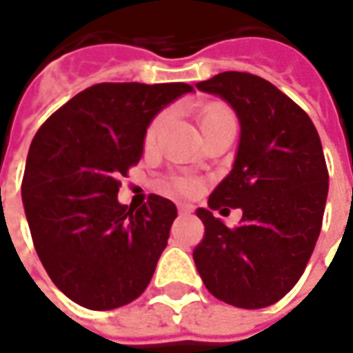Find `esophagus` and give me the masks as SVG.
<instances>
[{"label": "esophagus", "instance_id": "1", "mask_svg": "<svg viewBox=\"0 0 353 353\" xmlns=\"http://www.w3.org/2000/svg\"><path fill=\"white\" fill-rule=\"evenodd\" d=\"M177 212H179V214H191V212H193V206L187 204V202H177Z\"/></svg>", "mask_w": 353, "mask_h": 353}]
</instances>
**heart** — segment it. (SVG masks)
<instances>
[{
  "instance_id": "1",
  "label": "heart",
  "mask_w": 353,
  "mask_h": 353,
  "mask_svg": "<svg viewBox=\"0 0 353 353\" xmlns=\"http://www.w3.org/2000/svg\"><path fill=\"white\" fill-rule=\"evenodd\" d=\"M196 120H199L201 134L204 135L206 132L214 130L216 125L223 124V122H231L233 114H231V110L223 103H210V105H206L199 112ZM164 124H166V114H159L157 118H152V122L147 128V132H145V147L147 149L154 147V143L159 139V134L162 132ZM159 189L166 194H193L199 189V181L193 179V177L185 176L164 177V179L159 181Z\"/></svg>"
}]
</instances>
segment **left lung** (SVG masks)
<instances>
[{
    "label": "left lung",
    "mask_w": 353,
    "mask_h": 353,
    "mask_svg": "<svg viewBox=\"0 0 353 353\" xmlns=\"http://www.w3.org/2000/svg\"><path fill=\"white\" fill-rule=\"evenodd\" d=\"M196 88L219 95L241 122L229 176L196 216L204 239L193 250L214 296L245 310L279 302L302 277L321 231L329 172L314 122L273 83L248 72H221ZM241 208L228 228L212 210Z\"/></svg>",
    "instance_id": "obj_1"
}]
</instances>
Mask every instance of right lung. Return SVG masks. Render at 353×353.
I'll return each instance as SVG.
<instances>
[{"mask_svg":"<svg viewBox=\"0 0 353 353\" xmlns=\"http://www.w3.org/2000/svg\"><path fill=\"white\" fill-rule=\"evenodd\" d=\"M189 83H97L53 112L32 139L22 202L51 281L88 310L134 302L168 245L176 204L149 194L141 208L118 202L120 177L143 154L159 110Z\"/></svg>","mask_w":353,"mask_h":353,"instance_id":"obj_1","label":"right lung"}]
</instances>
